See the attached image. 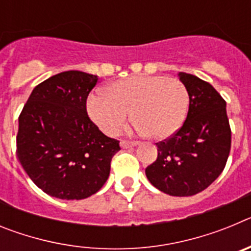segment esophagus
<instances>
[{
  "label": "esophagus",
  "mask_w": 251,
  "mask_h": 251,
  "mask_svg": "<svg viewBox=\"0 0 251 251\" xmlns=\"http://www.w3.org/2000/svg\"><path fill=\"white\" fill-rule=\"evenodd\" d=\"M137 145H138V142H134V141H122L121 142L122 148H132V147H136Z\"/></svg>",
  "instance_id": "1"
}]
</instances>
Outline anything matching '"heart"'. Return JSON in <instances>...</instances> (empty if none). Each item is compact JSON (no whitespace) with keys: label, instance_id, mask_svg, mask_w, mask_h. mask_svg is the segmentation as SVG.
I'll use <instances>...</instances> for the list:
<instances>
[{"label":"heart","instance_id":"b5f03b06","mask_svg":"<svg viewBox=\"0 0 251 251\" xmlns=\"http://www.w3.org/2000/svg\"><path fill=\"white\" fill-rule=\"evenodd\" d=\"M188 103L187 88L177 77L137 75L109 84L106 94L92 93L86 108L93 122L108 136L121 133L133 113L139 132L166 139L183 124Z\"/></svg>","mask_w":251,"mask_h":251}]
</instances>
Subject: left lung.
Masks as SVG:
<instances>
[{
	"instance_id": "obj_1",
	"label": "left lung",
	"mask_w": 251,
	"mask_h": 251,
	"mask_svg": "<svg viewBox=\"0 0 251 251\" xmlns=\"http://www.w3.org/2000/svg\"><path fill=\"white\" fill-rule=\"evenodd\" d=\"M190 105L182 127L156 143L158 156L146 168L148 181L171 196L203 191L224 171L231 147L226 101L211 84L179 73Z\"/></svg>"
}]
</instances>
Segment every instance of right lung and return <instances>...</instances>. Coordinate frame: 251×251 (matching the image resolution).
I'll return each instance as SVG.
<instances>
[{
	"label": "right lung",
	"mask_w": 251,
	"mask_h": 251,
	"mask_svg": "<svg viewBox=\"0 0 251 251\" xmlns=\"http://www.w3.org/2000/svg\"><path fill=\"white\" fill-rule=\"evenodd\" d=\"M98 76L70 70L35 86L19 117L17 157L35 185L61 200H83L109 177L119 141L86 113Z\"/></svg>",
	"instance_id": "1"
}]
</instances>
